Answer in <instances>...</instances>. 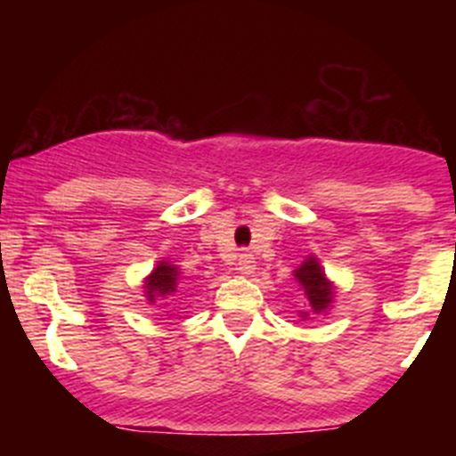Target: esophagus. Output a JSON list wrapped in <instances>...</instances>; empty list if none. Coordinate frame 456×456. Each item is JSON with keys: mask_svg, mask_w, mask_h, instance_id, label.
<instances>
[{"mask_svg": "<svg viewBox=\"0 0 456 456\" xmlns=\"http://www.w3.org/2000/svg\"><path fill=\"white\" fill-rule=\"evenodd\" d=\"M237 270L241 274H252L255 273V256L248 255V252H241V255L237 256Z\"/></svg>", "mask_w": 456, "mask_h": 456, "instance_id": "1", "label": "esophagus"}]
</instances>
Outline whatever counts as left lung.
I'll list each match as a JSON object with an SVG mask.
<instances>
[{"label":"left lung","instance_id":"obj_1","mask_svg":"<svg viewBox=\"0 0 456 456\" xmlns=\"http://www.w3.org/2000/svg\"><path fill=\"white\" fill-rule=\"evenodd\" d=\"M292 274H295V281L299 283V290L305 299L304 310H299V317L308 319L310 314H328L332 301H335V283L326 277V270L322 268L317 256H305V261H301V265Z\"/></svg>","mask_w":456,"mask_h":456}]
</instances>
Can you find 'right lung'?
<instances>
[{"instance_id":"add662e5","label":"right lung","mask_w":456,"mask_h":456,"mask_svg":"<svg viewBox=\"0 0 456 456\" xmlns=\"http://www.w3.org/2000/svg\"><path fill=\"white\" fill-rule=\"evenodd\" d=\"M179 279H182V270L179 265H175L173 261L161 259L157 261L155 268L151 270L146 279H143V297L151 305H155L157 301H164L168 297H173L179 288Z\"/></svg>"}]
</instances>
